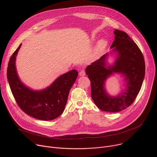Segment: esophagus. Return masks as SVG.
<instances>
[{
	"label": "esophagus",
	"mask_w": 157,
	"mask_h": 157,
	"mask_svg": "<svg viewBox=\"0 0 157 157\" xmlns=\"http://www.w3.org/2000/svg\"><path fill=\"white\" fill-rule=\"evenodd\" d=\"M85 74H86V73H85V71L84 70H81L80 72H79V75L80 76H84L85 75Z\"/></svg>",
	"instance_id": "esophagus-1"
}]
</instances>
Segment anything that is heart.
<instances>
[{"mask_svg": "<svg viewBox=\"0 0 157 157\" xmlns=\"http://www.w3.org/2000/svg\"><path fill=\"white\" fill-rule=\"evenodd\" d=\"M107 41L105 39H101L100 40L98 41L96 44V50L98 53L101 52L103 51L105 47H107Z\"/></svg>", "mask_w": 157, "mask_h": 157, "instance_id": "b5f03b06", "label": "heart"}]
</instances>
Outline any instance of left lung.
Returning <instances> with one entry per match:
<instances>
[{
	"label": "left lung",
	"instance_id": "left-lung-1",
	"mask_svg": "<svg viewBox=\"0 0 157 157\" xmlns=\"http://www.w3.org/2000/svg\"><path fill=\"white\" fill-rule=\"evenodd\" d=\"M115 39L110 54L115 53V61L107 64L109 53L102 56L86 68L91 81V97L98 108L109 113H117L130 106L139 94L145 77L144 56L137 45L124 32L115 30ZM114 73L123 75L126 88L117 97L110 96L105 90L106 79Z\"/></svg>",
	"mask_w": 157,
	"mask_h": 157
}]
</instances>
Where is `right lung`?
I'll list each match as a JSON object with an SVG mask.
<instances>
[{
    "instance_id": "obj_1",
    "label": "right lung",
    "mask_w": 157,
    "mask_h": 157,
    "mask_svg": "<svg viewBox=\"0 0 157 157\" xmlns=\"http://www.w3.org/2000/svg\"><path fill=\"white\" fill-rule=\"evenodd\" d=\"M20 44L10 58L7 68V79L12 94L25 114L42 121H52L64 111L70 89L78 73L73 70L59 76L50 86L35 91L22 82L17 74L15 60Z\"/></svg>"
}]
</instances>
